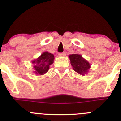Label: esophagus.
<instances>
[{"label": "esophagus", "instance_id": "obj_1", "mask_svg": "<svg viewBox=\"0 0 121 121\" xmlns=\"http://www.w3.org/2000/svg\"><path fill=\"white\" fill-rule=\"evenodd\" d=\"M59 56L60 57H64V56H65L66 54L65 53H59Z\"/></svg>", "mask_w": 121, "mask_h": 121}]
</instances>
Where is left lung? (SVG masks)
Segmentation results:
<instances>
[{
    "mask_svg": "<svg viewBox=\"0 0 121 121\" xmlns=\"http://www.w3.org/2000/svg\"><path fill=\"white\" fill-rule=\"evenodd\" d=\"M73 70L81 75L84 76L88 73L91 64L82 56L79 54H73L68 56Z\"/></svg>",
    "mask_w": 121,
    "mask_h": 121,
    "instance_id": "1",
    "label": "left lung"
}]
</instances>
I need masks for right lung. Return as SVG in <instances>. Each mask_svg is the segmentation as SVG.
<instances>
[{
  "label": "right lung",
  "instance_id": "right-lung-1",
  "mask_svg": "<svg viewBox=\"0 0 121 121\" xmlns=\"http://www.w3.org/2000/svg\"><path fill=\"white\" fill-rule=\"evenodd\" d=\"M54 56L53 54L45 51L39 57L32 60L34 73L38 75H43L50 69V66L54 62Z\"/></svg>",
  "mask_w": 121,
  "mask_h": 121
}]
</instances>
